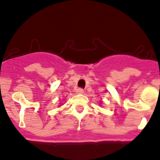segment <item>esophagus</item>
Returning <instances> with one entry per match:
<instances>
[{"mask_svg":"<svg viewBox=\"0 0 160 160\" xmlns=\"http://www.w3.org/2000/svg\"><path fill=\"white\" fill-rule=\"evenodd\" d=\"M83 92H84V91H83V88H78L77 90V94H83Z\"/></svg>","mask_w":160,"mask_h":160,"instance_id":"1","label":"esophagus"}]
</instances>
